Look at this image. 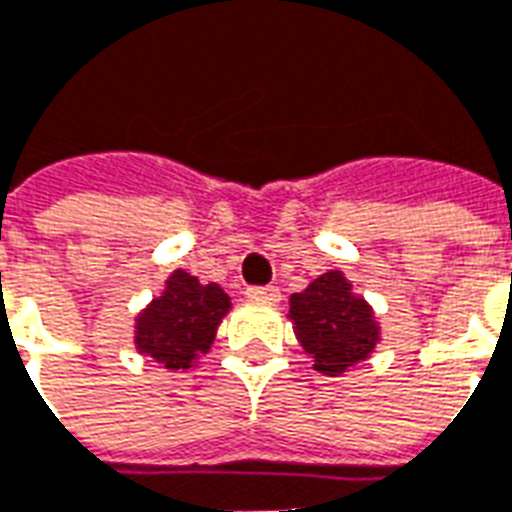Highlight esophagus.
I'll return each instance as SVG.
<instances>
[{
	"mask_svg": "<svg viewBox=\"0 0 512 512\" xmlns=\"http://www.w3.org/2000/svg\"><path fill=\"white\" fill-rule=\"evenodd\" d=\"M245 296L251 301H280V291L275 285H251Z\"/></svg>",
	"mask_w": 512,
	"mask_h": 512,
	"instance_id": "obj_1",
	"label": "esophagus"
}]
</instances>
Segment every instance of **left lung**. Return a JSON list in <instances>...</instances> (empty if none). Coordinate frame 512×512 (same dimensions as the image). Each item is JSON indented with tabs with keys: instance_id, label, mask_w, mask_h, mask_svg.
<instances>
[{
	"instance_id": "8db88e82",
	"label": "left lung",
	"mask_w": 512,
	"mask_h": 512,
	"mask_svg": "<svg viewBox=\"0 0 512 512\" xmlns=\"http://www.w3.org/2000/svg\"><path fill=\"white\" fill-rule=\"evenodd\" d=\"M288 318L304 352L315 360V371L326 376H342L379 344L371 304L352 293V283L339 269L293 293Z\"/></svg>"
}]
</instances>
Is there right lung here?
Segmentation results:
<instances>
[{
  "instance_id": "1",
  "label": "right lung",
  "mask_w": 512,
  "mask_h": 512,
  "mask_svg": "<svg viewBox=\"0 0 512 512\" xmlns=\"http://www.w3.org/2000/svg\"><path fill=\"white\" fill-rule=\"evenodd\" d=\"M229 310L232 299L219 283L202 285L194 275L176 269L160 296L138 312L136 350L170 371L192 368L211 350Z\"/></svg>"
}]
</instances>
